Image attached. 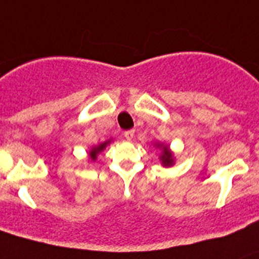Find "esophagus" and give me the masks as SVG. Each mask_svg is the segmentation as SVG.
Masks as SVG:
<instances>
[{
  "label": "esophagus",
  "instance_id": "obj_1",
  "mask_svg": "<svg viewBox=\"0 0 259 259\" xmlns=\"http://www.w3.org/2000/svg\"><path fill=\"white\" fill-rule=\"evenodd\" d=\"M134 134H135L134 130H127V132L124 133V137L126 138L127 140H132L133 138H134Z\"/></svg>",
  "mask_w": 259,
  "mask_h": 259
}]
</instances>
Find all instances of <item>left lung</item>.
I'll return each instance as SVG.
<instances>
[{
    "mask_svg": "<svg viewBox=\"0 0 259 259\" xmlns=\"http://www.w3.org/2000/svg\"><path fill=\"white\" fill-rule=\"evenodd\" d=\"M156 148H160L161 150H163V153H161V155H160L161 164H163L164 166H171V165H173V164H174V154L171 153L170 149H169V146L163 145V144H156Z\"/></svg>",
    "mask_w": 259,
    "mask_h": 259,
    "instance_id": "left-lung-1",
    "label": "left lung"
}]
</instances>
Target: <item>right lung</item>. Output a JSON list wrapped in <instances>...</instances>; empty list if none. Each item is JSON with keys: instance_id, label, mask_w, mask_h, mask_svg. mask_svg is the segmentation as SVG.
Segmentation results:
<instances>
[{"instance_id": "right-lung-1", "label": "right lung", "mask_w": 259, "mask_h": 259, "mask_svg": "<svg viewBox=\"0 0 259 259\" xmlns=\"http://www.w3.org/2000/svg\"><path fill=\"white\" fill-rule=\"evenodd\" d=\"M110 143H111V140H108V142L103 143V144H99L98 146H94V148L90 150V158H91V160L95 161L96 158H98V154L101 153V151H103L104 149L106 148V145L110 144Z\"/></svg>"}]
</instances>
